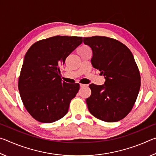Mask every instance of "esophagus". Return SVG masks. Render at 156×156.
I'll use <instances>...</instances> for the list:
<instances>
[{"instance_id": "esophagus-1", "label": "esophagus", "mask_w": 156, "mask_h": 156, "mask_svg": "<svg viewBox=\"0 0 156 156\" xmlns=\"http://www.w3.org/2000/svg\"><path fill=\"white\" fill-rule=\"evenodd\" d=\"M80 87H87L88 84H80Z\"/></svg>"}]
</instances>
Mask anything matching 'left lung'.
<instances>
[{
  "instance_id": "1",
  "label": "left lung",
  "mask_w": 156,
  "mask_h": 156,
  "mask_svg": "<svg viewBox=\"0 0 156 156\" xmlns=\"http://www.w3.org/2000/svg\"><path fill=\"white\" fill-rule=\"evenodd\" d=\"M91 48L92 66L105 78L104 85L89 84L88 109L94 117L107 122L125 118L133 108L140 87V74L131 51L125 44L109 37L83 38Z\"/></svg>"
}]
</instances>
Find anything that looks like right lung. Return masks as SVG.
Segmentation results:
<instances>
[{
  "mask_svg": "<svg viewBox=\"0 0 156 156\" xmlns=\"http://www.w3.org/2000/svg\"><path fill=\"white\" fill-rule=\"evenodd\" d=\"M82 43L83 37L56 36L37 41L26 53L18 90L25 109L38 122H54L67 113L80 84L62 81L60 66Z\"/></svg>",
  "mask_w": 156,
  "mask_h": 156,
  "instance_id": "1",
  "label": "right lung"
}]
</instances>
